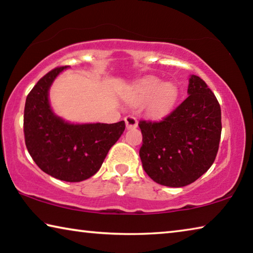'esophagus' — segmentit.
<instances>
[{"label": "esophagus", "mask_w": 253, "mask_h": 253, "mask_svg": "<svg viewBox=\"0 0 253 253\" xmlns=\"http://www.w3.org/2000/svg\"><path fill=\"white\" fill-rule=\"evenodd\" d=\"M125 123H126V127L127 129H134V128L137 127L138 123H137V119L134 116H126L125 117Z\"/></svg>", "instance_id": "1"}]
</instances>
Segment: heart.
Returning <instances> with one entry per match:
<instances>
[{
	"label": "heart",
	"instance_id": "1",
	"mask_svg": "<svg viewBox=\"0 0 253 253\" xmlns=\"http://www.w3.org/2000/svg\"><path fill=\"white\" fill-rule=\"evenodd\" d=\"M177 87L172 83L160 84L158 80L149 79L140 83L130 92L129 100L134 105H143L149 101L148 115L160 119L168 115L177 99Z\"/></svg>",
	"mask_w": 253,
	"mask_h": 253
}]
</instances>
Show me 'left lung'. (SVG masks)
<instances>
[{"label":"left lung","instance_id":"1","mask_svg":"<svg viewBox=\"0 0 253 253\" xmlns=\"http://www.w3.org/2000/svg\"><path fill=\"white\" fill-rule=\"evenodd\" d=\"M188 97L161 122L140 121L143 169L169 187L193 183L211 168L221 138V108L198 76L188 80Z\"/></svg>","mask_w":253,"mask_h":253}]
</instances>
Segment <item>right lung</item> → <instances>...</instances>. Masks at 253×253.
Returning a JSON list of instances; mask_svg holds the SVG:
<instances>
[{"instance_id": "right-lung-1", "label": "right lung", "mask_w": 253, "mask_h": 253, "mask_svg": "<svg viewBox=\"0 0 253 253\" xmlns=\"http://www.w3.org/2000/svg\"><path fill=\"white\" fill-rule=\"evenodd\" d=\"M67 68L51 70L29 92L24 139L32 160L44 173L61 181L81 182L99 170L110 147L125 130V122L75 125L55 116L50 107L49 89Z\"/></svg>"}]
</instances>
